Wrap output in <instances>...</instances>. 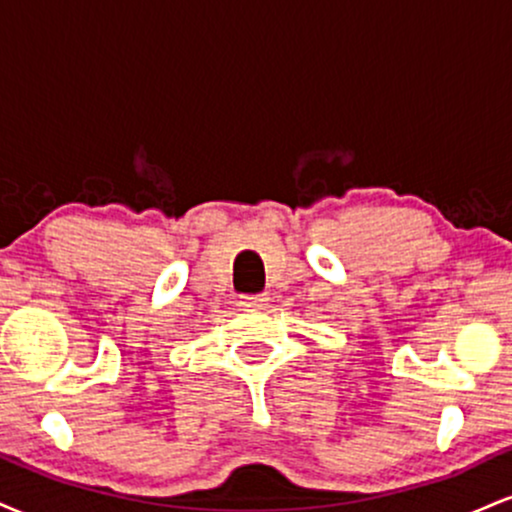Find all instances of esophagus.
Returning <instances> with one entry per match:
<instances>
[{
    "label": "esophagus",
    "instance_id": "esophagus-1",
    "mask_svg": "<svg viewBox=\"0 0 512 512\" xmlns=\"http://www.w3.org/2000/svg\"><path fill=\"white\" fill-rule=\"evenodd\" d=\"M267 293H255V296H243L240 298V305H243L245 310H262L264 305H267Z\"/></svg>",
    "mask_w": 512,
    "mask_h": 512
}]
</instances>
